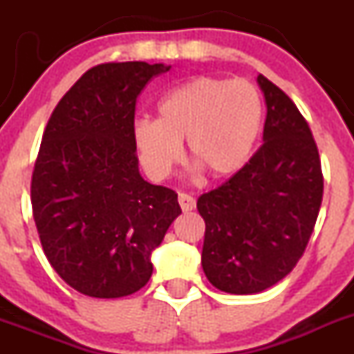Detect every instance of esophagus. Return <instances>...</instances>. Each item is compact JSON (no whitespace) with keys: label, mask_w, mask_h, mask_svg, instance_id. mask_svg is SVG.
Segmentation results:
<instances>
[{"label":"esophagus","mask_w":354,"mask_h":354,"mask_svg":"<svg viewBox=\"0 0 354 354\" xmlns=\"http://www.w3.org/2000/svg\"><path fill=\"white\" fill-rule=\"evenodd\" d=\"M178 203H180V207L183 212H190V210H194L195 205H197V203H195V198L188 194L178 195Z\"/></svg>","instance_id":"1"}]
</instances>
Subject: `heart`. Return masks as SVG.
Instances as JSON below:
<instances>
[{
	"label": "heart",
	"mask_w": 354,
	"mask_h": 354,
	"mask_svg": "<svg viewBox=\"0 0 354 354\" xmlns=\"http://www.w3.org/2000/svg\"><path fill=\"white\" fill-rule=\"evenodd\" d=\"M262 99L245 80L198 77L167 92L157 120L133 124L145 171L156 180L173 171L187 140L192 162L209 176L226 178L245 166L262 130Z\"/></svg>",
	"instance_id": "1"
}]
</instances>
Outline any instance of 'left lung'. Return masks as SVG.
Here are the masks:
<instances>
[{"label":"left lung","mask_w":354,"mask_h":354,"mask_svg":"<svg viewBox=\"0 0 354 354\" xmlns=\"http://www.w3.org/2000/svg\"><path fill=\"white\" fill-rule=\"evenodd\" d=\"M267 104L263 144L226 183L200 195L202 267L212 286L253 295L286 277L305 253L324 195L308 123L277 85L259 75Z\"/></svg>","instance_id":"8db88e82"}]
</instances>
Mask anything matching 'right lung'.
Wrapping results in <instances>:
<instances>
[{"mask_svg": "<svg viewBox=\"0 0 354 354\" xmlns=\"http://www.w3.org/2000/svg\"><path fill=\"white\" fill-rule=\"evenodd\" d=\"M162 63H102L58 102L30 183L32 214L53 269L82 295L121 298L152 276L151 253L181 214L176 192L138 173L137 97Z\"/></svg>", "mask_w": 354, "mask_h": 354, "instance_id": "obj_1", "label": "right lung"}]
</instances>
